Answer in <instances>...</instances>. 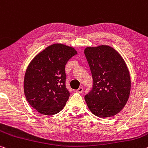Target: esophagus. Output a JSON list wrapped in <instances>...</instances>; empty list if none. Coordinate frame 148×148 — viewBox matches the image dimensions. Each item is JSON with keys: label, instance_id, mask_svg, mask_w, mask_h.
Listing matches in <instances>:
<instances>
[{"label": "esophagus", "instance_id": "34e87169", "mask_svg": "<svg viewBox=\"0 0 148 148\" xmlns=\"http://www.w3.org/2000/svg\"><path fill=\"white\" fill-rule=\"evenodd\" d=\"M84 91V89H83V88H82V87H80V88H79L78 90H77L76 91V92L77 93H82Z\"/></svg>", "mask_w": 148, "mask_h": 148}]
</instances>
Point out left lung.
<instances>
[{
    "instance_id": "left-lung-1",
    "label": "left lung",
    "mask_w": 148,
    "mask_h": 148,
    "mask_svg": "<svg viewBox=\"0 0 148 148\" xmlns=\"http://www.w3.org/2000/svg\"><path fill=\"white\" fill-rule=\"evenodd\" d=\"M84 53L93 78V88L85 98L95 116L115 115L125 106L130 95L131 81L125 60L111 47H88Z\"/></svg>"
}]
</instances>
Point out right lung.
I'll return each mask as SVG.
<instances>
[{
    "instance_id": "obj_1",
    "label": "right lung",
    "mask_w": 148,
    "mask_h": 148,
    "mask_svg": "<svg viewBox=\"0 0 148 148\" xmlns=\"http://www.w3.org/2000/svg\"><path fill=\"white\" fill-rule=\"evenodd\" d=\"M77 54L72 47L55 43L36 56L25 74L23 88L26 99L39 113L59 112L69 99L66 88L65 65Z\"/></svg>"
}]
</instances>
